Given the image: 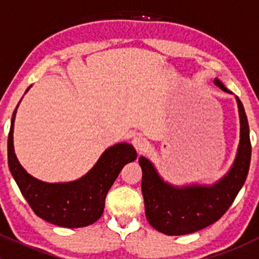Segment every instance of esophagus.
<instances>
[{
  "label": "esophagus",
  "mask_w": 259,
  "mask_h": 259,
  "mask_svg": "<svg viewBox=\"0 0 259 259\" xmlns=\"http://www.w3.org/2000/svg\"><path fill=\"white\" fill-rule=\"evenodd\" d=\"M132 144L134 145V148L137 149V151L139 154L143 153L146 149V146H148V143H146V140L142 137V135H137V137L133 138Z\"/></svg>",
  "instance_id": "1"
}]
</instances>
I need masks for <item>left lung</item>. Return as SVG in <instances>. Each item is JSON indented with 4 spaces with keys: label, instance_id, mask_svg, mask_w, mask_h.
<instances>
[{
    "label": "left lung",
    "instance_id": "left-lung-1",
    "mask_svg": "<svg viewBox=\"0 0 259 259\" xmlns=\"http://www.w3.org/2000/svg\"><path fill=\"white\" fill-rule=\"evenodd\" d=\"M214 82L223 91L231 93L218 79ZM236 99L241 119L238 153L228 174L214 185L173 187L159 177L148 159L139 158L146 219L156 231L168 236L194 233L222 218L234 202L248 176L252 154L247 115L241 100Z\"/></svg>",
    "mask_w": 259,
    "mask_h": 259
}]
</instances>
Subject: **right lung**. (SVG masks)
I'll list each match as a JSON object with an SVG mask.
<instances>
[{"instance_id": "obj_1", "label": "right lung", "mask_w": 259, "mask_h": 259, "mask_svg": "<svg viewBox=\"0 0 259 259\" xmlns=\"http://www.w3.org/2000/svg\"><path fill=\"white\" fill-rule=\"evenodd\" d=\"M17 106L12 115L7 140L9 166L30 207L40 218L65 228H80L95 223L103 214L106 194L115 179L125 164L137 159L134 146L126 143L111 146L104 151L86 176L75 182H41L21 166L15 154L14 122Z\"/></svg>"}]
</instances>
